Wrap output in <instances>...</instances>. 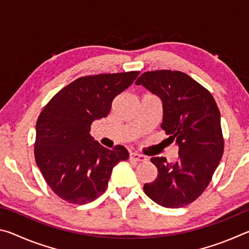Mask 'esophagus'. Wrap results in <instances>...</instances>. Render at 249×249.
Returning <instances> with one entry per match:
<instances>
[{
    "label": "esophagus",
    "instance_id": "1",
    "mask_svg": "<svg viewBox=\"0 0 249 249\" xmlns=\"http://www.w3.org/2000/svg\"><path fill=\"white\" fill-rule=\"evenodd\" d=\"M129 159L134 160V161H146V157L141 154L137 153H130L129 154Z\"/></svg>",
    "mask_w": 249,
    "mask_h": 249
}]
</instances>
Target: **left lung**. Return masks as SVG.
<instances>
[{
    "mask_svg": "<svg viewBox=\"0 0 249 249\" xmlns=\"http://www.w3.org/2000/svg\"><path fill=\"white\" fill-rule=\"evenodd\" d=\"M162 101L161 128L179 146L174 163L153 157L158 176L145 183L147 196L165 208H182L196 200L208 187L224 151L221 115L212 94L181 71L156 70L135 82Z\"/></svg>",
    "mask_w": 249,
    "mask_h": 249,
    "instance_id": "obj_1",
    "label": "left lung"
}]
</instances>
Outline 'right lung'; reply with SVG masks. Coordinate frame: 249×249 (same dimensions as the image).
Listing matches in <instances>:
<instances>
[{"instance_id":"obj_1","label":"right lung","mask_w":249,"mask_h":249,"mask_svg":"<svg viewBox=\"0 0 249 249\" xmlns=\"http://www.w3.org/2000/svg\"><path fill=\"white\" fill-rule=\"evenodd\" d=\"M140 71L81 77L62 88L36 123L34 153L53 193L69 203L86 204L107 190L113 167L129 154L124 146L107 149L90 135L93 121L107 117L112 101Z\"/></svg>"}]
</instances>
